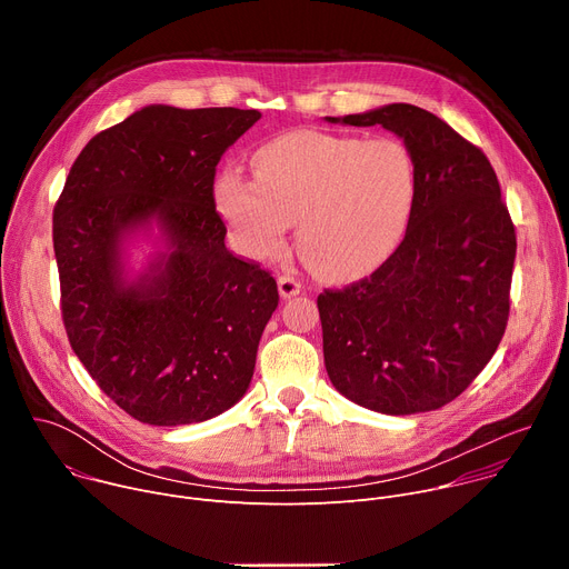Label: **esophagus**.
Wrapping results in <instances>:
<instances>
[{"label": "esophagus", "mask_w": 569, "mask_h": 569, "mask_svg": "<svg viewBox=\"0 0 569 569\" xmlns=\"http://www.w3.org/2000/svg\"><path fill=\"white\" fill-rule=\"evenodd\" d=\"M301 292V283L295 279V277H290V274H281L279 277V295L283 297V299H292V297H297Z\"/></svg>", "instance_id": "esophagus-1"}]
</instances>
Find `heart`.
Returning <instances> with one entry per match:
<instances>
[{
    "instance_id": "1",
    "label": "heart",
    "mask_w": 569,
    "mask_h": 569,
    "mask_svg": "<svg viewBox=\"0 0 569 569\" xmlns=\"http://www.w3.org/2000/svg\"><path fill=\"white\" fill-rule=\"evenodd\" d=\"M257 182L222 171L216 209L242 254L277 259L297 222V248L323 279L378 270L402 242L417 200L412 154L396 139L317 130L279 134L252 154Z\"/></svg>"
}]
</instances>
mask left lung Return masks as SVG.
Returning a JSON list of instances; mask_svg holds the SVG:
<instances>
[{
	"label": "left lung",
	"mask_w": 569,
	"mask_h": 569,
	"mask_svg": "<svg viewBox=\"0 0 569 569\" xmlns=\"http://www.w3.org/2000/svg\"><path fill=\"white\" fill-rule=\"evenodd\" d=\"M327 121L402 139L417 200L398 250L369 279L317 297L323 365L360 408L439 410L489 365L507 329L516 229L498 176L477 146L410 103Z\"/></svg>",
	"instance_id": "8db88e82"
}]
</instances>
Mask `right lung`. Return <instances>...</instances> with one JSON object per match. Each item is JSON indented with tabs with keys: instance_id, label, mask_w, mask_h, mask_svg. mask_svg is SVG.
Masks as SVG:
<instances>
[{
	"instance_id": "1",
	"label": "right lung",
	"mask_w": 569,
	"mask_h": 569,
	"mask_svg": "<svg viewBox=\"0 0 569 569\" xmlns=\"http://www.w3.org/2000/svg\"><path fill=\"white\" fill-rule=\"evenodd\" d=\"M259 119V110L146 106L83 148L53 209L69 345L141 423L209 421L252 382L279 292L261 266L224 248L213 176Z\"/></svg>"
}]
</instances>
